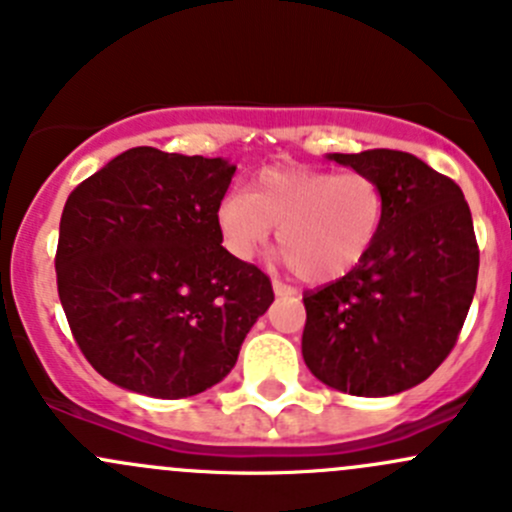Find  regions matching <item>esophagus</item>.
<instances>
[{
  "instance_id": "obj_1",
  "label": "esophagus",
  "mask_w": 512,
  "mask_h": 512,
  "mask_svg": "<svg viewBox=\"0 0 512 512\" xmlns=\"http://www.w3.org/2000/svg\"><path fill=\"white\" fill-rule=\"evenodd\" d=\"M272 289H275L277 297H289V294H294V287H289V285H285V282H280V280H272Z\"/></svg>"
}]
</instances>
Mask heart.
Listing matches in <instances>:
<instances>
[{
    "label": "heart",
    "mask_w": 512,
    "mask_h": 512,
    "mask_svg": "<svg viewBox=\"0 0 512 512\" xmlns=\"http://www.w3.org/2000/svg\"><path fill=\"white\" fill-rule=\"evenodd\" d=\"M384 213V188L364 170L275 165L252 178L250 193H227L215 225L225 250L245 262L277 225V245L294 275L304 282H332L369 255Z\"/></svg>",
    "instance_id": "1"
}]
</instances>
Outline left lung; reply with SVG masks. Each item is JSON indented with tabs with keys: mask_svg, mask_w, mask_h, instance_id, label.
<instances>
[{
	"mask_svg": "<svg viewBox=\"0 0 512 512\" xmlns=\"http://www.w3.org/2000/svg\"><path fill=\"white\" fill-rule=\"evenodd\" d=\"M386 195L381 232L359 267L302 294V356L352 396H391L426 381L456 347L478 282L471 208L448 175L404 151L334 153Z\"/></svg>",
	"mask_w": 512,
	"mask_h": 512,
	"instance_id": "left-lung-1",
	"label": "left lung"
}]
</instances>
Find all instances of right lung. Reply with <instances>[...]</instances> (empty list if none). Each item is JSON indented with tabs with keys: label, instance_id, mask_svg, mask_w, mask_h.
I'll return each instance as SVG.
<instances>
[{
	"label": "right lung",
	"instance_id": "1",
	"mask_svg": "<svg viewBox=\"0 0 512 512\" xmlns=\"http://www.w3.org/2000/svg\"><path fill=\"white\" fill-rule=\"evenodd\" d=\"M235 165L138 146L71 190L56 287L81 354L103 379L156 399L223 381L275 299L215 225Z\"/></svg>",
	"mask_w": 512,
	"mask_h": 512
}]
</instances>
